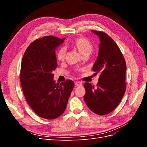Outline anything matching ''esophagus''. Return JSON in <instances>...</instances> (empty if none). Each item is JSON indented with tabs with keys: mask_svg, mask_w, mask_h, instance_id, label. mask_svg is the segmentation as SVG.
<instances>
[{
	"mask_svg": "<svg viewBox=\"0 0 147 147\" xmlns=\"http://www.w3.org/2000/svg\"><path fill=\"white\" fill-rule=\"evenodd\" d=\"M75 85L77 86H80L82 85V83L81 82H77H77H75Z\"/></svg>",
	"mask_w": 147,
	"mask_h": 147,
	"instance_id": "34e87169",
	"label": "esophagus"
}]
</instances>
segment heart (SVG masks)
Returning a JSON list of instances; mask_svg holds the SVG:
<instances>
[{"label": "heart", "mask_w": 147, "mask_h": 147, "mask_svg": "<svg viewBox=\"0 0 147 147\" xmlns=\"http://www.w3.org/2000/svg\"><path fill=\"white\" fill-rule=\"evenodd\" d=\"M74 45L78 48L79 51L83 55L86 53H91L92 50V45L91 43L85 38H79L75 40L74 42ZM65 55V48L61 47L58 51L57 52L56 57L58 61L64 60Z\"/></svg>", "instance_id": "b5f03b06"}]
</instances>
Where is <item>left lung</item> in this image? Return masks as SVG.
Here are the masks:
<instances>
[{
  "label": "left lung",
  "mask_w": 147,
  "mask_h": 147,
  "mask_svg": "<svg viewBox=\"0 0 147 147\" xmlns=\"http://www.w3.org/2000/svg\"><path fill=\"white\" fill-rule=\"evenodd\" d=\"M100 39L98 57L93 65L95 74L99 73L97 86L84 83V100L92 112L99 115L112 112L121 102L126 89V64L117 44L102 31L92 30Z\"/></svg>",
  "instance_id": "obj_1"
}]
</instances>
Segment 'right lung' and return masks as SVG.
Wrapping results in <instances>:
<instances>
[{
	"instance_id": "right-lung-1",
	"label": "right lung",
	"mask_w": 147,
	"mask_h": 147,
	"mask_svg": "<svg viewBox=\"0 0 147 147\" xmlns=\"http://www.w3.org/2000/svg\"><path fill=\"white\" fill-rule=\"evenodd\" d=\"M65 38L44 36L31 43L22 59L20 79L26 102L41 118L53 119L66 109L74 87L70 80L56 83L53 70L57 67L55 50Z\"/></svg>"
}]
</instances>
